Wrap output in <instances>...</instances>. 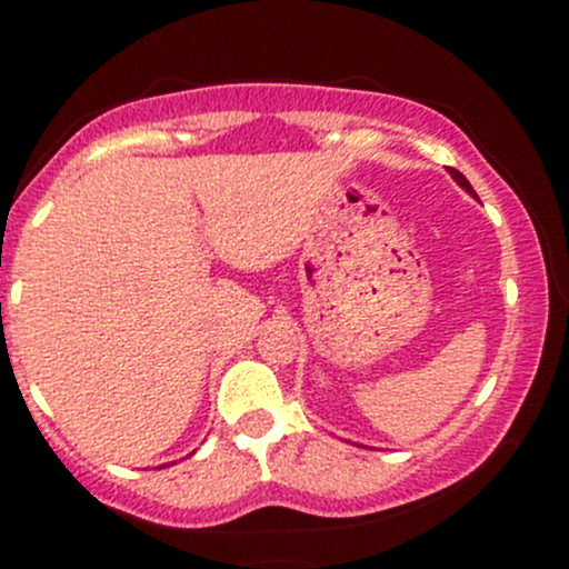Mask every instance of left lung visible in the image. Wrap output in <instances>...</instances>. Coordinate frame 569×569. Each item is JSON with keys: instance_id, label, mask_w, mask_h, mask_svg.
Instances as JSON below:
<instances>
[{"instance_id": "obj_1", "label": "left lung", "mask_w": 569, "mask_h": 569, "mask_svg": "<svg viewBox=\"0 0 569 569\" xmlns=\"http://www.w3.org/2000/svg\"><path fill=\"white\" fill-rule=\"evenodd\" d=\"M449 176H452V179L457 181V184H460L462 189H466V192H468V194H473V198H476L473 187H471V184H468V179H466V176H462L460 171H455V168H449Z\"/></svg>"}]
</instances>
